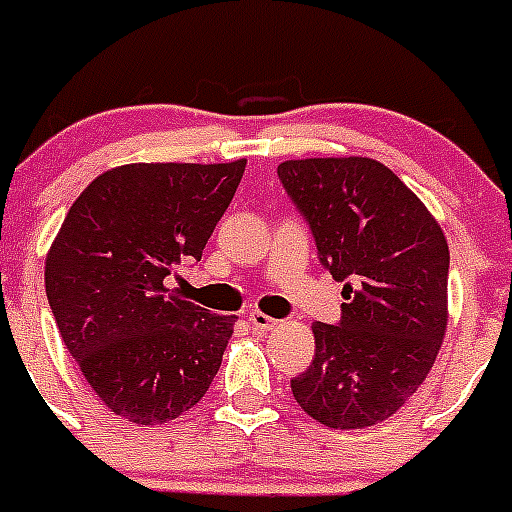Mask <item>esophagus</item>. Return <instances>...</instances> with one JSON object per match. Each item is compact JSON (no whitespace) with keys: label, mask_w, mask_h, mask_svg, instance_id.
I'll list each match as a JSON object with an SVG mask.
<instances>
[{"label":"esophagus","mask_w":512,"mask_h":512,"mask_svg":"<svg viewBox=\"0 0 512 512\" xmlns=\"http://www.w3.org/2000/svg\"><path fill=\"white\" fill-rule=\"evenodd\" d=\"M249 323H252V328H255V331H270V328H276L278 326V321L276 318H270V315H265V313H249Z\"/></svg>","instance_id":"34e87169"}]
</instances>
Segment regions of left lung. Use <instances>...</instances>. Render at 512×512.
Instances as JSON below:
<instances>
[{
    "mask_svg": "<svg viewBox=\"0 0 512 512\" xmlns=\"http://www.w3.org/2000/svg\"><path fill=\"white\" fill-rule=\"evenodd\" d=\"M278 181L347 299L334 326L313 323L315 357L292 378L294 400L331 429L386 421L442 347L447 239L421 199L368 157L281 162Z\"/></svg>",
    "mask_w": 512,
    "mask_h": 512,
    "instance_id": "1",
    "label": "left lung"
}]
</instances>
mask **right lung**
<instances>
[{
    "label": "right lung",
    "instance_id": "1",
    "mask_svg": "<svg viewBox=\"0 0 512 512\" xmlns=\"http://www.w3.org/2000/svg\"><path fill=\"white\" fill-rule=\"evenodd\" d=\"M244 165H120L65 215L44 270L47 299L62 342L115 415L173 421L213 384L234 315L191 305L173 281L202 260Z\"/></svg>",
    "mask_w": 512,
    "mask_h": 512
}]
</instances>
